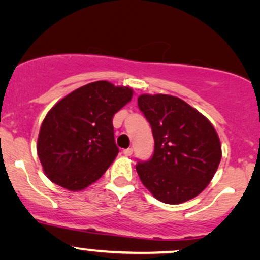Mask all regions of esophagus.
I'll return each mask as SVG.
<instances>
[{"mask_svg":"<svg viewBox=\"0 0 260 260\" xmlns=\"http://www.w3.org/2000/svg\"><path fill=\"white\" fill-rule=\"evenodd\" d=\"M133 153V149H132V147H128V149H124L123 150V154H124V156H131V154H132Z\"/></svg>","mask_w":260,"mask_h":260,"instance_id":"obj_1","label":"esophagus"}]
</instances>
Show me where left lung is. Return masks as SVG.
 I'll return each instance as SVG.
<instances>
[{"label":"left lung","mask_w":260,"mask_h":260,"mask_svg":"<svg viewBox=\"0 0 260 260\" xmlns=\"http://www.w3.org/2000/svg\"><path fill=\"white\" fill-rule=\"evenodd\" d=\"M138 106L154 139L152 158L136 167L143 185L166 204H181L200 194L222 158L215 127L196 108L170 94H140Z\"/></svg>","instance_id":"8db88e82"}]
</instances>
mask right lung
I'll return each mask as SVG.
<instances>
[{"mask_svg":"<svg viewBox=\"0 0 260 260\" xmlns=\"http://www.w3.org/2000/svg\"><path fill=\"white\" fill-rule=\"evenodd\" d=\"M132 97V87L100 80L72 91L48 111L37 153L51 182L78 192L106 173L119 153L113 117Z\"/></svg>","mask_w":260,"mask_h":260,"instance_id":"right-lung-1","label":"right lung"}]
</instances>
